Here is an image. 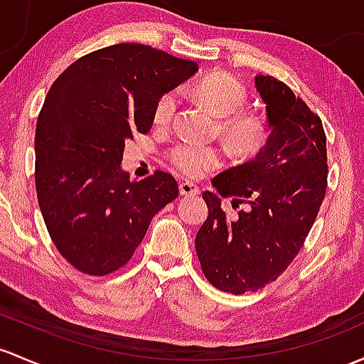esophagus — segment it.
I'll use <instances>...</instances> for the list:
<instances>
[{
  "instance_id": "obj_1",
  "label": "esophagus",
  "mask_w": 364,
  "mask_h": 364,
  "mask_svg": "<svg viewBox=\"0 0 364 364\" xmlns=\"http://www.w3.org/2000/svg\"><path fill=\"white\" fill-rule=\"evenodd\" d=\"M179 193H181L183 197H193V195L200 193V188H198V186L195 185V183L183 181L181 185H179Z\"/></svg>"
}]
</instances>
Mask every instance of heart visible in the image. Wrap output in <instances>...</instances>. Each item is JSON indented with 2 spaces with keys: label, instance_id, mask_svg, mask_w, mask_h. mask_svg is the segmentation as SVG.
<instances>
[{
  "label": "heart",
  "instance_id": "1",
  "mask_svg": "<svg viewBox=\"0 0 364 364\" xmlns=\"http://www.w3.org/2000/svg\"><path fill=\"white\" fill-rule=\"evenodd\" d=\"M195 94L213 109L218 117L225 118L223 134L230 144L240 153H256L269 137V122L263 114L242 109L247 102V89L240 80L228 73H209L195 85ZM179 105V92L169 90L156 101L153 120L159 125L171 124ZM169 160L176 171L188 178H200L216 169L223 160L218 148L183 141L169 151Z\"/></svg>",
  "mask_w": 364,
  "mask_h": 364
}]
</instances>
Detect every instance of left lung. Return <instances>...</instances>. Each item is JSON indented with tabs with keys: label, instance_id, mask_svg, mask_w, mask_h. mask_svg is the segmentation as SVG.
<instances>
[{
	"label": "left lung",
	"instance_id": "1",
	"mask_svg": "<svg viewBox=\"0 0 364 364\" xmlns=\"http://www.w3.org/2000/svg\"><path fill=\"white\" fill-rule=\"evenodd\" d=\"M255 82L267 105L270 136L255 160L213 179L216 192H204L209 216L195 237L205 279L233 294L258 291L291 265L328 186L319 114L281 80L258 75ZM221 196L250 208L228 218Z\"/></svg>",
	"mask_w": 364,
	"mask_h": 364
}]
</instances>
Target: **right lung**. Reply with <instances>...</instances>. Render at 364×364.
Instances as JSON below:
<instances>
[{"label":"right lung","instance_id":"right-lung-1","mask_svg":"<svg viewBox=\"0 0 364 364\" xmlns=\"http://www.w3.org/2000/svg\"><path fill=\"white\" fill-rule=\"evenodd\" d=\"M197 70L148 45L118 43L80 57L48 90L34 136L38 204L53 246L80 272L122 269L178 197L169 172L136 181L120 162L125 141L150 132L160 95Z\"/></svg>","mask_w":364,"mask_h":364}]
</instances>
